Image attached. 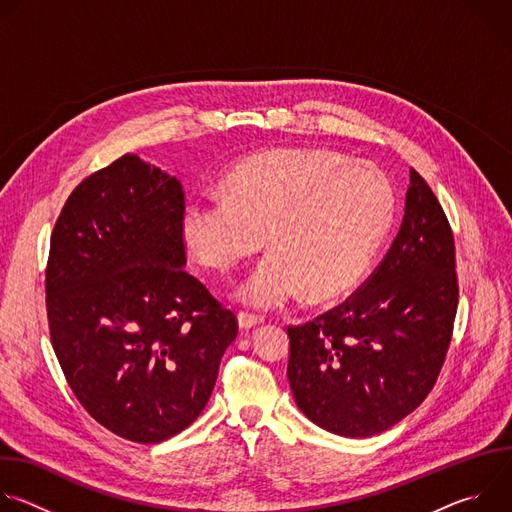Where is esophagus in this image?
I'll return each mask as SVG.
<instances>
[{
    "instance_id": "obj_1",
    "label": "esophagus",
    "mask_w": 512,
    "mask_h": 512,
    "mask_svg": "<svg viewBox=\"0 0 512 512\" xmlns=\"http://www.w3.org/2000/svg\"><path fill=\"white\" fill-rule=\"evenodd\" d=\"M237 322H239L241 330H251V328H257L259 324H263V318L255 316V314H249V312H239Z\"/></svg>"
}]
</instances>
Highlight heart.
<instances>
[{
  "mask_svg": "<svg viewBox=\"0 0 512 512\" xmlns=\"http://www.w3.org/2000/svg\"><path fill=\"white\" fill-rule=\"evenodd\" d=\"M395 210L393 186L375 164L332 150L279 148L239 162L225 176V194L188 198L180 231L190 255L221 273L265 239L269 255L237 298L277 310L304 291L328 302L354 289L387 241Z\"/></svg>",
  "mask_w": 512,
  "mask_h": 512,
  "instance_id": "heart-1",
  "label": "heart"
}]
</instances>
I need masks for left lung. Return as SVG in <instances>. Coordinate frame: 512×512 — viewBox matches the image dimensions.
Returning <instances> with one entry per match:
<instances>
[{
    "label": "left lung",
    "instance_id": "1",
    "mask_svg": "<svg viewBox=\"0 0 512 512\" xmlns=\"http://www.w3.org/2000/svg\"><path fill=\"white\" fill-rule=\"evenodd\" d=\"M456 308L454 235L435 194L411 170L401 229L367 285L314 322L287 328L296 405L342 437L393 427L440 375Z\"/></svg>",
    "mask_w": 512,
    "mask_h": 512
}]
</instances>
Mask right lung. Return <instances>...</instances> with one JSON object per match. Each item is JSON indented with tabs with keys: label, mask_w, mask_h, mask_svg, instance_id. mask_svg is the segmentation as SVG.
Masks as SVG:
<instances>
[{
	"label": "right lung",
	"mask_w": 512,
	"mask_h": 512,
	"mask_svg": "<svg viewBox=\"0 0 512 512\" xmlns=\"http://www.w3.org/2000/svg\"><path fill=\"white\" fill-rule=\"evenodd\" d=\"M182 208L176 176L125 154L68 196L50 241L46 310L64 377L93 419L139 444L200 415L239 332L184 269Z\"/></svg>",
	"instance_id": "obj_1"
}]
</instances>
